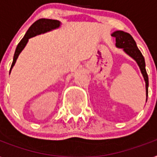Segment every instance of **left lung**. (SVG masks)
<instances>
[{
  "label": "left lung",
  "mask_w": 157,
  "mask_h": 157,
  "mask_svg": "<svg viewBox=\"0 0 157 157\" xmlns=\"http://www.w3.org/2000/svg\"><path fill=\"white\" fill-rule=\"evenodd\" d=\"M112 36L115 38L116 47L118 48H123V51L128 56H130L136 61V63L140 68L141 73L143 74L145 83H146V97H147L146 101H147V94H148V76L146 72L145 60L142 53L137 48L136 41L134 40L132 35L128 33L122 31V30H117L112 34Z\"/></svg>",
  "instance_id": "1"
}]
</instances>
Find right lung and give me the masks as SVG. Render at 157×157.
I'll return each instance as SVG.
<instances>
[{
  "instance_id": "right-lung-1",
  "label": "right lung",
  "mask_w": 157,
  "mask_h": 157,
  "mask_svg": "<svg viewBox=\"0 0 157 157\" xmlns=\"http://www.w3.org/2000/svg\"><path fill=\"white\" fill-rule=\"evenodd\" d=\"M60 25V21H57V20H52V19H46V18H41L39 19L38 21H36L35 22L30 25V27L28 29V30L25 33V36L22 38L20 43L17 44V46L16 50H15L14 56H13V63L11 67H10V74L11 70H12L13 67L14 66L15 63H16V60L17 57H18L19 54L21 53V51L24 49V48L26 45L28 40L30 38L32 37L36 36L38 34H43V33L48 32L50 30H54V29H56V28L59 27Z\"/></svg>"
}]
</instances>
